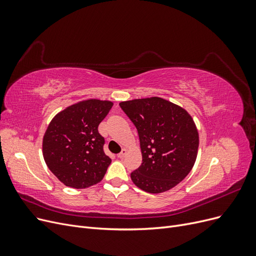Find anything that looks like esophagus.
I'll return each mask as SVG.
<instances>
[{
	"label": "esophagus",
	"mask_w": 256,
	"mask_h": 256,
	"mask_svg": "<svg viewBox=\"0 0 256 256\" xmlns=\"http://www.w3.org/2000/svg\"><path fill=\"white\" fill-rule=\"evenodd\" d=\"M126 154H127V150H126V148H122V152L118 154V157L120 159H122L124 157L126 156Z\"/></svg>",
	"instance_id": "34e87169"
}]
</instances>
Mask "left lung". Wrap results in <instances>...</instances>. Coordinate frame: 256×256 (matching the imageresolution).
Wrapping results in <instances>:
<instances>
[{"instance_id": "left-lung-1", "label": "left lung", "mask_w": 256, "mask_h": 256, "mask_svg": "<svg viewBox=\"0 0 256 256\" xmlns=\"http://www.w3.org/2000/svg\"><path fill=\"white\" fill-rule=\"evenodd\" d=\"M120 106L140 138L142 164L130 174L134 184L150 193L172 189L190 173L196 159L198 132L190 114L159 97Z\"/></svg>"}]
</instances>
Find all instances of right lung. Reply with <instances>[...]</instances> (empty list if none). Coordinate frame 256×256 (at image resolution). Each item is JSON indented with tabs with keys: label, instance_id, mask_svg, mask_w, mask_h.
I'll return each mask as SVG.
<instances>
[{
	"label": "right lung",
	"instance_id": "right-lung-1",
	"mask_svg": "<svg viewBox=\"0 0 256 256\" xmlns=\"http://www.w3.org/2000/svg\"><path fill=\"white\" fill-rule=\"evenodd\" d=\"M113 102L88 99L54 116L42 140V154L50 171L67 187L84 189L102 180L111 159L104 152L99 124Z\"/></svg>",
	"mask_w": 256,
	"mask_h": 256
}]
</instances>
